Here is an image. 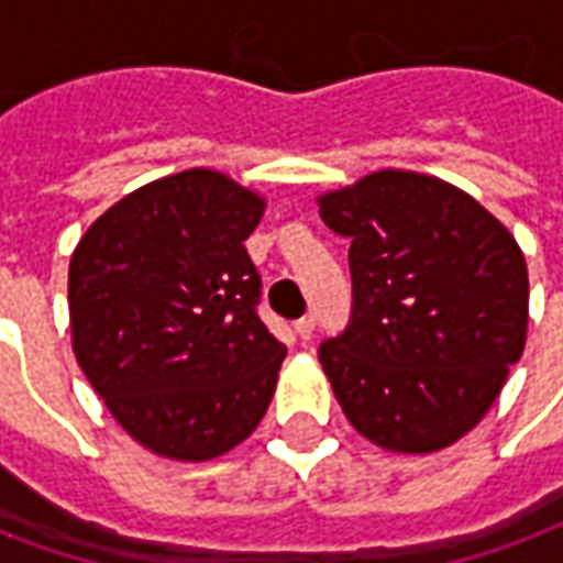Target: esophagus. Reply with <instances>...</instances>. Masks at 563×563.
Listing matches in <instances>:
<instances>
[{
	"label": "esophagus",
	"instance_id": "1",
	"mask_svg": "<svg viewBox=\"0 0 563 563\" xmlns=\"http://www.w3.org/2000/svg\"><path fill=\"white\" fill-rule=\"evenodd\" d=\"M313 329H317V317L310 313V317H301L298 322H295V334L301 338V341H307L310 334H313Z\"/></svg>",
	"mask_w": 563,
	"mask_h": 563
}]
</instances>
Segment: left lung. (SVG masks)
Returning a JSON list of instances; mask_svg holds the SVG:
<instances>
[{
	"label": "left lung",
	"mask_w": 563,
	"mask_h": 563,
	"mask_svg": "<svg viewBox=\"0 0 563 563\" xmlns=\"http://www.w3.org/2000/svg\"><path fill=\"white\" fill-rule=\"evenodd\" d=\"M317 201L350 241V325L319 346L341 410L391 452L452 446L525 350L528 265L516 238L428 174L386 168Z\"/></svg>",
	"instance_id": "1"
}]
</instances>
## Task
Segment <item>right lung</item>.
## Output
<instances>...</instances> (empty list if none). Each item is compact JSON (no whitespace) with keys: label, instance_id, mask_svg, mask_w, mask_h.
<instances>
[{"label":"right lung","instance_id":"obj_1","mask_svg":"<svg viewBox=\"0 0 563 563\" xmlns=\"http://www.w3.org/2000/svg\"><path fill=\"white\" fill-rule=\"evenodd\" d=\"M265 198L210 168L141 186L92 222L68 265L71 350L132 440L210 461L256 431L286 346L258 319L244 241Z\"/></svg>","mask_w":563,"mask_h":563}]
</instances>
